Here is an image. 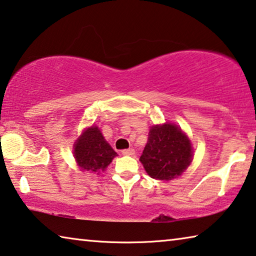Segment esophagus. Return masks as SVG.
Returning a JSON list of instances; mask_svg holds the SVG:
<instances>
[{"label": "esophagus", "instance_id": "34e87169", "mask_svg": "<svg viewBox=\"0 0 256 256\" xmlns=\"http://www.w3.org/2000/svg\"><path fill=\"white\" fill-rule=\"evenodd\" d=\"M134 154H136V151H134V149H132V148L122 150V154H124V156H133Z\"/></svg>", "mask_w": 256, "mask_h": 256}]
</instances>
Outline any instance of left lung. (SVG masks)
Listing matches in <instances>:
<instances>
[{"label":"left lung","mask_w":256,"mask_h":256,"mask_svg":"<svg viewBox=\"0 0 256 256\" xmlns=\"http://www.w3.org/2000/svg\"><path fill=\"white\" fill-rule=\"evenodd\" d=\"M193 160V146L180 128L172 123L154 125L140 162L152 178L170 180L180 176Z\"/></svg>","instance_id":"8db88e82"}]
</instances>
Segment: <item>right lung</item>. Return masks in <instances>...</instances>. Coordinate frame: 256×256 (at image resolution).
Wrapping results in <instances>:
<instances>
[{
  "label": "right lung",
  "instance_id": "1",
  "mask_svg": "<svg viewBox=\"0 0 256 256\" xmlns=\"http://www.w3.org/2000/svg\"><path fill=\"white\" fill-rule=\"evenodd\" d=\"M73 154L82 172L97 174L105 170L112 160L118 156L105 140L98 126H90L82 132L76 141Z\"/></svg>",
  "mask_w": 256,
  "mask_h": 256
}]
</instances>
